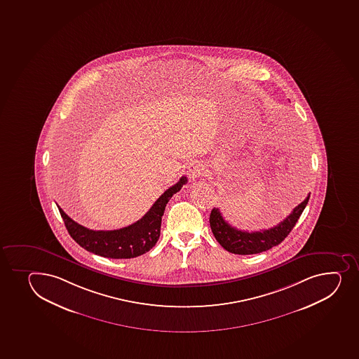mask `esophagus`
<instances>
[{
	"mask_svg": "<svg viewBox=\"0 0 359 359\" xmlns=\"http://www.w3.org/2000/svg\"><path fill=\"white\" fill-rule=\"evenodd\" d=\"M187 174H189L191 180H196L198 177H201L203 174V163H199V161H193V163H189Z\"/></svg>",
	"mask_w": 359,
	"mask_h": 359,
	"instance_id": "esophagus-1",
	"label": "esophagus"
}]
</instances>
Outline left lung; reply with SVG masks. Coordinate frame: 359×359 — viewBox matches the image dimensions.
Instances as JSON below:
<instances>
[{"label":"left lung","instance_id":"8db88e82","mask_svg":"<svg viewBox=\"0 0 359 359\" xmlns=\"http://www.w3.org/2000/svg\"><path fill=\"white\" fill-rule=\"evenodd\" d=\"M309 199L310 194L303 203L293 208L291 215L286 217V219L279 222L277 226L255 232H248L233 227L224 219L219 208H213L210 215L212 232L219 244L222 245L226 251L234 255H255L267 251L273 246L280 244L281 241L287 237L303 213L304 208H306Z\"/></svg>","mask_w":359,"mask_h":359}]
</instances>
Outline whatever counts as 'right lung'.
<instances>
[{"instance_id": "obj_1", "label": "right lung", "mask_w": 359, "mask_h": 359, "mask_svg": "<svg viewBox=\"0 0 359 359\" xmlns=\"http://www.w3.org/2000/svg\"><path fill=\"white\" fill-rule=\"evenodd\" d=\"M186 182L187 177H180V180L175 185L161 194L159 199L153 203L151 210L140 220L123 229L113 231H94L87 229L69 218L60 206L57 208L67 231L81 248L104 258H135L149 251L156 244L160 237L161 219L167 203L173 194L182 189Z\"/></svg>"}]
</instances>
